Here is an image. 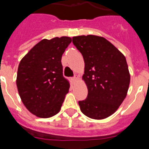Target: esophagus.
<instances>
[{
    "label": "esophagus",
    "instance_id": "1",
    "mask_svg": "<svg viewBox=\"0 0 149 149\" xmlns=\"http://www.w3.org/2000/svg\"><path fill=\"white\" fill-rule=\"evenodd\" d=\"M72 82H73V83H75V82H76V81L77 80V77H76V76H75L74 77H72Z\"/></svg>",
    "mask_w": 149,
    "mask_h": 149
}]
</instances>
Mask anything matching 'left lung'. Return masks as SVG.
I'll return each instance as SVG.
<instances>
[{
	"instance_id": "8db88e82",
	"label": "left lung",
	"mask_w": 149,
	"mask_h": 149,
	"mask_svg": "<svg viewBox=\"0 0 149 149\" xmlns=\"http://www.w3.org/2000/svg\"><path fill=\"white\" fill-rule=\"evenodd\" d=\"M72 43L83 55V79L88 89L85 100L79 101L81 112L103 119L114 113L127 95L130 74L125 56L104 37L95 35L72 37Z\"/></svg>"
}]
</instances>
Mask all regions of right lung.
Segmentation results:
<instances>
[{"instance_id": "add662e5", "label": "right lung", "mask_w": 149, "mask_h": 149, "mask_svg": "<svg viewBox=\"0 0 149 149\" xmlns=\"http://www.w3.org/2000/svg\"><path fill=\"white\" fill-rule=\"evenodd\" d=\"M69 37L43 39L20 60L17 86L26 108L40 118L60 112L70 83L63 76L61 58L71 43Z\"/></svg>"}]
</instances>
